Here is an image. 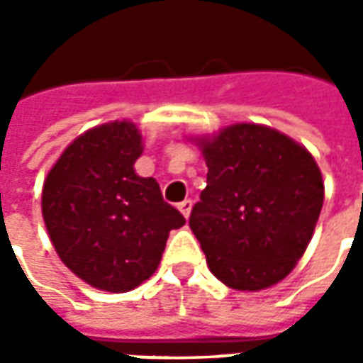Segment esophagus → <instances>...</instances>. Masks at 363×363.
I'll return each instance as SVG.
<instances>
[{"label":"esophagus","mask_w":363,"mask_h":363,"mask_svg":"<svg viewBox=\"0 0 363 363\" xmlns=\"http://www.w3.org/2000/svg\"><path fill=\"white\" fill-rule=\"evenodd\" d=\"M191 206H194V202H191V200H184V202L179 203L177 208H179V212H182L184 216L189 218V214H191Z\"/></svg>","instance_id":"34e87169"}]
</instances>
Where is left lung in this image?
Listing matches in <instances>:
<instances>
[{
	"label": "left lung",
	"mask_w": 363,
	"mask_h": 363,
	"mask_svg": "<svg viewBox=\"0 0 363 363\" xmlns=\"http://www.w3.org/2000/svg\"><path fill=\"white\" fill-rule=\"evenodd\" d=\"M208 186L189 228L218 281L236 291L277 285L307 250L323 206L313 155L277 129L238 123L196 139Z\"/></svg>",
	"instance_id": "1"
}]
</instances>
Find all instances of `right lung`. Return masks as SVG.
<instances>
[{
	"label": "right lung",
	"instance_id": "right-lung-1",
	"mask_svg": "<svg viewBox=\"0 0 363 363\" xmlns=\"http://www.w3.org/2000/svg\"><path fill=\"white\" fill-rule=\"evenodd\" d=\"M143 139L131 121L89 129L62 151L42 189V216L58 257L94 289L125 293L160 267L186 218L153 177L135 174Z\"/></svg>",
	"mask_w": 363,
	"mask_h": 363
}]
</instances>
